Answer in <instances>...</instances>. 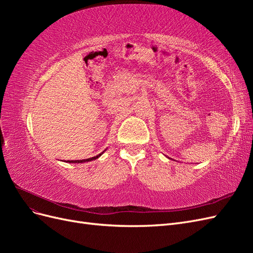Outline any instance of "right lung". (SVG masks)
Listing matches in <instances>:
<instances>
[{
  "label": "right lung",
  "mask_w": 253,
  "mask_h": 253,
  "mask_svg": "<svg viewBox=\"0 0 253 253\" xmlns=\"http://www.w3.org/2000/svg\"><path fill=\"white\" fill-rule=\"evenodd\" d=\"M104 152V151H103ZM102 152V153H103ZM102 153H100V154H99V155H97V156H95V157H91V158H87V159H81V160H68V163H84V162H89V160H93V159H96V158H98L99 156H100L101 154H102Z\"/></svg>",
  "instance_id": "add662e5"
}]
</instances>
